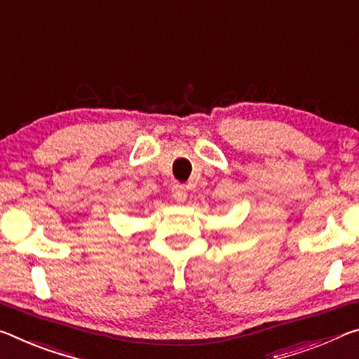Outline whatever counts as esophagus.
Listing matches in <instances>:
<instances>
[{"mask_svg": "<svg viewBox=\"0 0 359 359\" xmlns=\"http://www.w3.org/2000/svg\"><path fill=\"white\" fill-rule=\"evenodd\" d=\"M170 193H172V196H174L175 200H177L179 203H180V201H185L187 190H185L184 185H179V184L172 185V189H170Z\"/></svg>", "mask_w": 359, "mask_h": 359, "instance_id": "1", "label": "esophagus"}]
</instances>
